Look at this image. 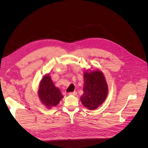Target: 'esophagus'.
Masks as SVG:
<instances>
[{
    "label": "esophagus",
    "instance_id": "34e87169",
    "mask_svg": "<svg viewBox=\"0 0 148 148\" xmlns=\"http://www.w3.org/2000/svg\"><path fill=\"white\" fill-rule=\"evenodd\" d=\"M70 95H76L77 94V92L76 91H74L72 92H69Z\"/></svg>",
    "mask_w": 148,
    "mask_h": 148
}]
</instances>
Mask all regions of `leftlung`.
<instances>
[{"label":"left lung","mask_w":148,"mask_h":148,"mask_svg":"<svg viewBox=\"0 0 148 148\" xmlns=\"http://www.w3.org/2000/svg\"><path fill=\"white\" fill-rule=\"evenodd\" d=\"M83 94L80 101L84 107L94 110L103 103L106 99L108 88L104 75L99 70L86 71L84 74Z\"/></svg>","instance_id":"left-lung-1"}]
</instances>
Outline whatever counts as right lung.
<instances>
[{"instance_id": "1", "label": "right lung", "mask_w": 148, "mask_h": 148, "mask_svg": "<svg viewBox=\"0 0 148 148\" xmlns=\"http://www.w3.org/2000/svg\"><path fill=\"white\" fill-rule=\"evenodd\" d=\"M38 95L41 103L49 109L57 106L64 97L59 88L55 87L49 74H46L41 79L39 84Z\"/></svg>"}]
</instances>
